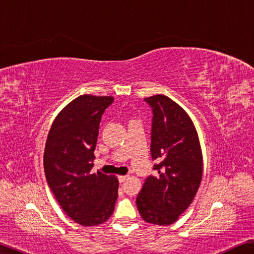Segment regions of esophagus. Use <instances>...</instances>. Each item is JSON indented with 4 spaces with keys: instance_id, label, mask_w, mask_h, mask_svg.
<instances>
[{
    "instance_id": "34e87169",
    "label": "esophagus",
    "mask_w": 254,
    "mask_h": 254,
    "mask_svg": "<svg viewBox=\"0 0 254 254\" xmlns=\"http://www.w3.org/2000/svg\"><path fill=\"white\" fill-rule=\"evenodd\" d=\"M127 176H119L118 177V180H119V182L122 183V182H124V181L127 180Z\"/></svg>"
}]
</instances>
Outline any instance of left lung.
<instances>
[{
  "instance_id": "1",
  "label": "left lung",
  "mask_w": 254,
  "mask_h": 254,
  "mask_svg": "<svg viewBox=\"0 0 254 254\" xmlns=\"http://www.w3.org/2000/svg\"><path fill=\"white\" fill-rule=\"evenodd\" d=\"M145 101L153 110L150 154L158 174L146 178L136 205L145 222L167 226L195 196L203 175L202 150L194 124L179 105L164 95Z\"/></svg>"
}]
</instances>
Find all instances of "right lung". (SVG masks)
Listing matches in <instances>:
<instances>
[{
	"instance_id": "1",
	"label": "right lung",
	"mask_w": 254,
	"mask_h": 254,
	"mask_svg": "<svg viewBox=\"0 0 254 254\" xmlns=\"http://www.w3.org/2000/svg\"><path fill=\"white\" fill-rule=\"evenodd\" d=\"M112 102L110 96L77 97L59 113L46 143L48 186L67 216L87 227L109 219L118 198L117 178L90 171L101 117Z\"/></svg>"
}]
</instances>
